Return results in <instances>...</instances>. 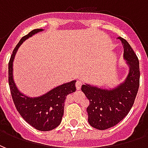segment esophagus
I'll use <instances>...</instances> for the list:
<instances>
[{"instance_id": "34e87169", "label": "esophagus", "mask_w": 148, "mask_h": 148, "mask_svg": "<svg viewBox=\"0 0 148 148\" xmlns=\"http://www.w3.org/2000/svg\"><path fill=\"white\" fill-rule=\"evenodd\" d=\"M75 86H76V89L77 90H80L81 87H82V81H77V82H76V84H75Z\"/></svg>"}]
</instances>
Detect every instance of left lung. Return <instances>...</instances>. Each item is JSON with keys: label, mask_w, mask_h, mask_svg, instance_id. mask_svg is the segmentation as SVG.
<instances>
[{"label": "left lung", "mask_w": 148, "mask_h": 148, "mask_svg": "<svg viewBox=\"0 0 148 148\" xmlns=\"http://www.w3.org/2000/svg\"><path fill=\"white\" fill-rule=\"evenodd\" d=\"M124 47V58L129 66L126 79L110 90L85 84L82 91L90 105L87 108L88 121L92 127L106 130L117 124L124 119L133 106L140 86V64L130 44L119 37Z\"/></svg>", "instance_id": "left-lung-1"}]
</instances>
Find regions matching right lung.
<instances>
[{
	"instance_id": "1",
	"label": "right lung",
	"mask_w": 148,
	"mask_h": 148,
	"mask_svg": "<svg viewBox=\"0 0 148 148\" xmlns=\"http://www.w3.org/2000/svg\"><path fill=\"white\" fill-rule=\"evenodd\" d=\"M43 31L35 29L18 42L8 62V84L15 106L24 121L39 131H51L58 127L64 112V102L68 94L76 90V81H71L55 87L45 94L37 97L25 96L18 90L13 80L12 63L15 55L24 41L36 33Z\"/></svg>"
}]
</instances>
